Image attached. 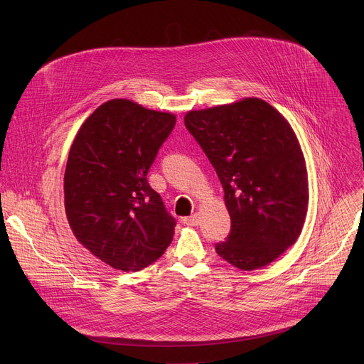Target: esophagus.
I'll return each instance as SVG.
<instances>
[{"instance_id": "1", "label": "esophagus", "mask_w": 364, "mask_h": 364, "mask_svg": "<svg viewBox=\"0 0 364 364\" xmlns=\"http://www.w3.org/2000/svg\"><path fill=\"white\" fill-rule=\"evenodd\" d=\"M183 223L187 225V226H198L200 225V216L197 213H194L190 218H184Z\"/></svg>"}]
</instances>
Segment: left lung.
Wrapping results in <instances>:
<instances>
[{"mask_svg": "<svg viewBox=\"0 0 364 364\" xmlns=\"http://www.w3.org/2000/svg\"><path fill=\"white\" fill-rule=\"evenodd\" d=\"M184 124L225 191L232 226L218 255L242 271L271 264L298 239L308 207L305 160L291 125L256 97L191 111Z\"/></svg>", "mask_w": 364, "mask_h": 364, "instance_id": "8db88e82", "label": "left lung"}]
</instances>
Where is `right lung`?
<instances>
[{
    "label": "right lung",
    "instance_id": "add662e5",
    "mask_svg": "<svg viewBox=\"0 0 364 364\" xmlns=\"http://www.w3.org/2000/svg\"><path fill=\"white\" fill-rule=\"evenodd\" d=\"M176 117L128 99L100 105L80 127L65 173V205L76 239L125 272L154 264L170 246L176 219L146 174Z\"/></svg>",
    "mask_w": 364,
    "mask_h": 364
}]
</instances>
